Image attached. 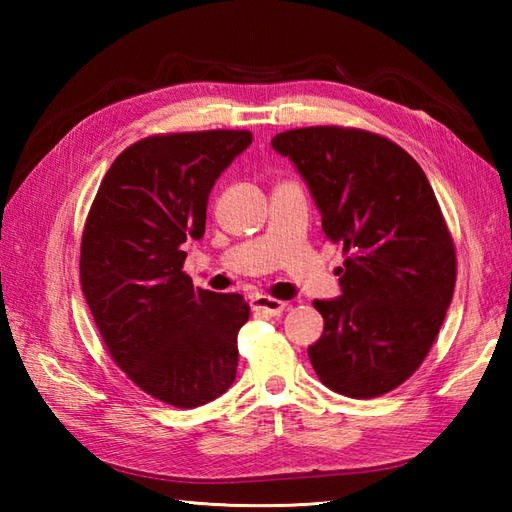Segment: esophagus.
<instances>
[{
    "label": "esophagus",
    "instance_id": "1",
    "mask_svg": "<svg viewBox=\"0 0 512 512\" xmlns=\"http://www.w3.org/2000/svg\"><path fill=\"white\" fill-rule=\"evenodd\" d=\"M286 306H288L286 301H279V299L266 297V295H255L253 299H250V308H253L255 312L270 314V317H277V314L286 310Z\"/></svg>",
    "mask_w": 512,
    "mask_h": 512
}]
</instances>
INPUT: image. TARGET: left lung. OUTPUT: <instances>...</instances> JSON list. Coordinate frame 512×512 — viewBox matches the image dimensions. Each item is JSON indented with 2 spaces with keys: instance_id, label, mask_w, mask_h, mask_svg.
Segmentation results:
<instances>
[{
  "instance_id": "8db88e82",
  "label": "left lung",
  "mask_w": 512,
  "mask_h": 512,
  "mask_svg": "<svg viewBox=\"0 0 512 512\" xmlns=\"http://www.w3.org/2000/svg\"><path fill=\"white\" fill-rule=\"evenodd\" d=\"M270 143L345 253L343 295L314 301L325 321L308 347L314 372L336 394L383 396L422 365L453 299L458 262L436 193L405 149L365 129L301 127Z\"/></svg>"
}]
</instances>
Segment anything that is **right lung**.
<instances>
[{"label":"right lung","mask_w":512,"mask_h":512,"mask_svg":"<svg viewBox=\"0 0 512 512\" xmlns=\"http://www.w3.org/2000/svg\"><path fill=\"white\" fill-rule=\"evenodd\" d=\"M253 143L246 129L158 134L107 169L81 239V288L107 352L160 402L193 409L237 372L242 295L193 288L182 246L200 239L215 180Z\"/></svg>","instance_id":"right-lung-1"}]
</instances>
